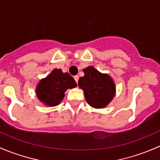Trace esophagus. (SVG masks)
Segmentation results:
<instances>
[{
    "label": "esophagus",
    "mask_w": 160,
    "mask_h": 160,
    "mask_svg": "<svg viewBox=\"0 0 160 160\" xmlns=\"http://www.w3.org/2000/svg\"><path fill=\"white\" fill-rule=\"evenodd\" d=\"M78 78H79V77H78V75H75V76H74V79H75V82H76V83H78Z\"/></svg>",
    "instance_id": "1"
}]
</instances>
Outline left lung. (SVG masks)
Segmentation results:
<instances>
[{"label":"left lung","instance_id":"8db88e82","mask_svg":"<svg viewBox=\"0 0 160 160\" xmlns=\"http://www.w3.org/2000/svg\"><path fill=\"white\" fill-rule=\"evenodd\" d=\"M85 75L78 80V86L84 91L85 99L90 106L103 108L115 97L116 87L112 77L98 72L93 66L83 69Z\"/></svg>","mask_w":160,"mask_h":160}]
</instances>
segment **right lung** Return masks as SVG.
Returning <instances> with one entry per match:
<instances>
[{"instance_id":"obj_1","label":"right lung","mask_w":160,"mask_h":160,"mask_svg":"<svg viewBox=\"0 0 160 160\" xmlns=\"http://www.w3.org/2000/svg\"><path fill=\"white\" fill-rule=\"evenodd\" d=\"M77 84L68 72L55 68L36 85L35 93L39 101L44 105L54 107L59 105L68 88H74Z\"/></svg>"}]
</instances>
